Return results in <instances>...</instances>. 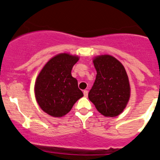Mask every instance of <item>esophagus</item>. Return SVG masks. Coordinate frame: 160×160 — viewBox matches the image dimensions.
Instances as JSON below:
<instances>
[{"instance_id":"34e87169","label":"esophagus","mask_w":160,"mask_h":160,"mask_svg":"<svg viewBox=\"0 0 160 160\" xmlns=\"http://www.w3.org/2000/svg\"><path fill=\"white\" fill-rule=\"evenodd\" d=\"M83 94H84V97H88V91L87 90H84V91H83Z\"/></svg>"}]
</instances>
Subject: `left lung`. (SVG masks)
Wrapping results in <instances>:
<instances>
[{
  "mask_svg": "<svg viewBox=\"0 0 160 160\" xmlns=\"http://www.w3.org/2000/svg\"><path fill=\"white\" fill-rule=\"evenodd\" d=\"M96 80L89 92V100L107 117L119 115L130 99V88L126 70L118 60L104 55L93 60Z\"/></svg>",
  "mask_w": 160,
  "mask_h": 160,
  "instance_id": "8db88e82",
  "label": "left lung"
}]
</instances>
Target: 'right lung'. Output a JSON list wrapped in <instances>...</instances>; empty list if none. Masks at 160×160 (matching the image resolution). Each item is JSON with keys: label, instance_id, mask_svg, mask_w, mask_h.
I'll list each match as a JSON object with an SVG mask.
<instances>
[{"label": "right lung", "instance_id": "obj_1", "mask_svg": "<svg viewBox=\"0 0 160 160\" xmlns=\"http://www.w3.org/2000/svg\"><path fill=\"white\" fill-rule=\"evenodd\" d=\"M75 56L61 53L52 58L38 74L34 86L36 100L41 108L53 117L68 114L83 93L77 79L71 76Z\"/></svg>", "mask_w": 160, "mask_h": 160}]
</instances>
